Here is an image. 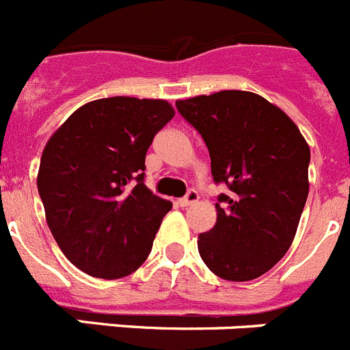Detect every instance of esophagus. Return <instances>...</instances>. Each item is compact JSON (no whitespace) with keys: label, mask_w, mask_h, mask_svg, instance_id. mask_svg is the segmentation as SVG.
Here are the masks:
<instances>
[{"label":"esophagus","mask_w":350,"mask_h":350,"mask_svg":"<svg viewBox=\"0 0 350 350\" xmlns=\"http://www.w3.org/2000/svg\"><path fill=\"white\" fill-rule=\"evenodd\" d=\"M194 202H198V193L194 189H189L187 193H185L184 198H180V200H178V205L189 206V205H193Z\"/></svg>","instance_id":"34e87169"}]
</instances>
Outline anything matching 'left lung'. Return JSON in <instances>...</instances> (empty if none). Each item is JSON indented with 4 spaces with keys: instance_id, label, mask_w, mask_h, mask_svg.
<instances>
[{
    "instance_id": "left-lung-1",
    "label": "left lung",
    "mask_w": 350,
    "mask_h": 350,
    "mask_svg": "<svg viewBox=\"0 0 350 350\" xmlns=\"http://www.w3.org/2000/svg\"><path fill=\"white\" fill-rule=\"evenodd\" d=\"M205 142L219 194L217 222L198 237L213 273L245 282L267 273L293 243L308 196L310 148L298 126L262 96L221 91L177 101Z\"/></svg>"
}]
</instances>
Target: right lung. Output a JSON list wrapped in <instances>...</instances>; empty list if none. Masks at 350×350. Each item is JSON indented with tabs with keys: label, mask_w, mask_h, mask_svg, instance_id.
<instances>
[{
	"label": "right lung",
	"mask_w": 350,
	"mask_h": 350,
	"mask_svg": "<svg viewBox=\"0 0 350 350\" xmlns=\"http://www.w3.org/2000/svg\"><path fill=\"white\" fill-rule=\"evenodd\" d=\"M165 100L128 96L80 107L43 148L38 193L68 261L98 279L144 265L172 203L145 185V154L173 119Z\"/></svg>",
	"instance_id": "add662e5"
}]
</instances>
